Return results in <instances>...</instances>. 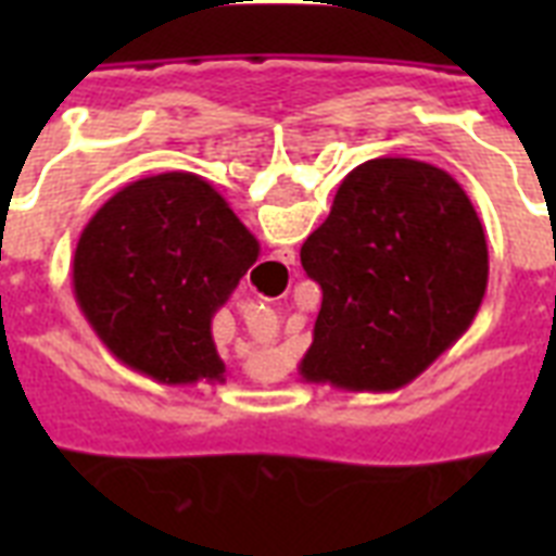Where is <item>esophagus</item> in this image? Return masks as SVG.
I'll list each match as a JSON object with an SVG mask.
<instances>
[{
  "label": "esophagus",
  "mask_w": 556,
  "mask_h": 556,
  "mask_svg": "<svg viewBox=\"0 0 556 556\" xmlns=\"http://www.w3.org/2000/svg\"><path fill=\"white\" fill-rule=\"evenodd\" d=\"M265 265L274 270H288V265H294V251H277V256H270ZM265 265H262V268H265Z\"/></svg>",
  "instance_id": "obj_1"
}]
</instances>
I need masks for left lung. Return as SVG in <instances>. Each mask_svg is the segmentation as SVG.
I'll list each match as a JSON object with an SVG mask.
<instances>
[{
    "instance_id": "1",
    "label": "left lung",
    "mask_w": 556,
    "mask_h": 556,
    "mask_svg": "<svg viewBox=\"0 0 556 556\" xmlns=\"http://www.w3.org/2000/svg\"><path fill=\"white\" fill-rule=\"evenodd\" d=\"M320 286L308 383L392 392L444 355L488 288V242L456 178L413 159H371L338 187L300 248Z\"/></svg>"
}]
</instances>
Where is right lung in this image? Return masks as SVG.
<instances>
[{
	"label": "right lung",
	"mask_w": 556,
	"mask_h": 556,
	"mask_svg": "<svg viewBox=\"0 0 556 556\" xmlns=\"http://www.w3.org/2000/svg\"><path fill=\"white\" fill-rule=\"evenodd\" d=\"M260 260L230 204L192 173L138 178L83 227L74 296L100 343L161 383L225 380L213 317Z\"/></svg>",
	"instance_id": "1"
}]
</instances>
